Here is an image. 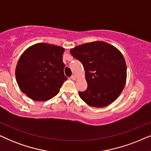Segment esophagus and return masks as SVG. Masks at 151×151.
<instances>
[{
  "label": "esophagus",
  "mask_w": 151,
  "mask_h": 151,
  "mask_svg": "<svg viewBox=\"0 0 151 151\" xmlns=\"http://www.w3.org/2000/svg\"><path fill=\"white\" fill-rule=\"evenodd\" d=\"M71 79L73 80H76V79H77V77H76V76H74V75H73V76H71Z\"/></svg>",
  "instance_id": "34e87169"
}]
</instances>
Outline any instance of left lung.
Here are the masks:
<instances>
[{"instance_id": "8db88e82", "label": "left lung", "mask_w": 151, "mask_h": 151, "mask_svg": "<svg viewBox=\"0 0 151 151\" xmlns=\"http://www.w3.org/2000/svg\"><path fill=\"white\" fill-rule=\"evenodd\" d=\"M85 71L87 88L80 98L91 106L102 108L118 98L127 81V64L122 53L113 45L95 41L70 49Z\"/></svg>"}]
</instances>
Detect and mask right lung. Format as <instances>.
<instances>
[{"label": "right lung", "mask_w": 151, "mask_h": 151, "mask_svg": "<svg viewBox=\"0 0 151 151\" xmlns=\"http://www.w3.org/2000/svg\"><path fill=\"white\" fill-rule=\"evenodd\" d=\"M65 49L37 43L22 53L16 68V79L24 93L35 101H47L58 93L67 78L63 61Z\"/></svg>", "instance_id": "obj_1"}]
</instances>
